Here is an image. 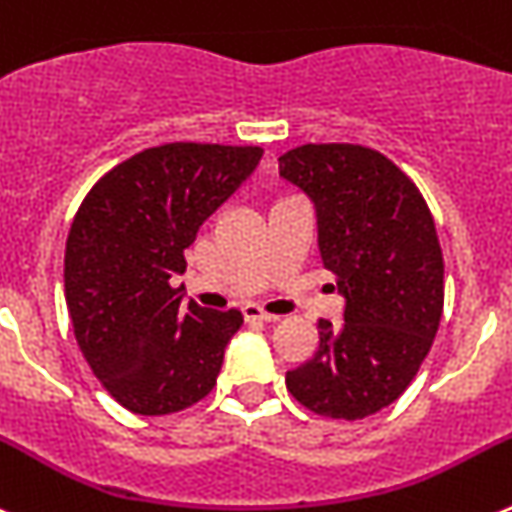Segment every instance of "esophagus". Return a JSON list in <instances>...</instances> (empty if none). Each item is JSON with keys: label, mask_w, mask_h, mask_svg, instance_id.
<instances>
[{"label": "esophagus", "mask_w": 512, "mask_h": 512, "mask_svg": "<svg viewBox=\"0 0 512 512\" xmlns=\"http://www.w3.org/2000/svg\"><path fill=\"white\" fill-rule=\"evenodd\" d=\"M242 316H245L247 321H278L280 316H275V313H267L265 308L257 306V303H245L242 306Z\"/></svg>", "instance_id": "obj_1"}]
</instances>
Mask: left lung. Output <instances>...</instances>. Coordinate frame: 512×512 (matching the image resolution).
Returning a JSON list of instances; mask_svg holds the SVG:
<instances>
[{
	"instance_id": "8db88e82",
	"label": "left lung",
	"mask_w": 512,
	"mask_h": 512,
	"mask_svg": "<svg viewBox=\"0 0 512 512\" xmlns=\"http://www.w3.org/2000/svg\"><path fill=\"white\" fill-rule=\"evenodd\" d=\"M280 176L316 204L321 260L347 298L342 324L319 319V349L285 375L288 393L316 416H372L411 385L439 331L434 216L416 183L367 145L293 147Z\"/></svg>"
}]
</instances>
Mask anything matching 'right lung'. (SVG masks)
<instances>
[{
    "instance_id": "right-lung-1",
    "label": "right lung",
    "mask_w": 512,
    "mask_h": 512,
    "mask_svg": "<svg viewBox=\"0 0 512 512\" xmlns=\"http://www.w3.org/2000/svg\"><path fill=\"white\" fill-rule=\"evenodd\" d=\"M260 158L257 145L165 142L107 170L78 206L63 267L68 316L91 372L127 411L168 416L216 385L242 313L183 303L170 275Z\"/></svg>"
}]
</instances>
